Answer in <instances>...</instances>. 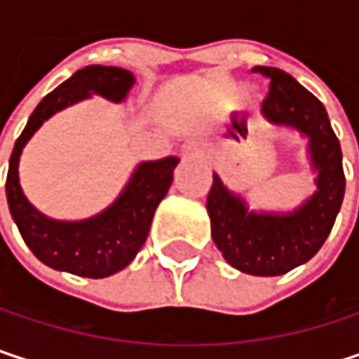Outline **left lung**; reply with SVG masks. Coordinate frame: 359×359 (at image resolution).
<instances>
[{"label": "left lung", "mask_w": 359, "mask_h": 359, "mask_svg": "<svg viewBox=\"0 0 359 359\" xmlns=\"http://www.w3.org/2000/svg\"><path fill=\"white\" fill-rule=\"evenodd\" d=\"M253 72L270 81L264 116L308 137L318 189L295 212H250L248 203L214 175L208 214L212 239L233 268L253 276H278L306 264L326 241L345 195L343 156L326 109L308 89L280 68L255 66Z\"/></svg>", "instance_id": "1"}]
</instances>
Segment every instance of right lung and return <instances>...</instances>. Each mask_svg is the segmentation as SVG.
<instances>
[{
  "label": "right lung",
  "mask_w": 359,
  "mask_h": 359,
  "mask_svg": "<svg viewBox=\"0 0 359 359\" xmlns=\"http://www.w3.org/2000/svg\"><path fill=\"white\" fill-rule=\"evenodd\" d=\"M133 85L135 76L124 68L93 64L76 70L68 81L41 100L22 135L16 139L6 179L10 214L29 250L49 268L87 278H104L126 268L135 259L137 251L143 248L156 208L172 184V172L179 158L170 156L156 162H143L135 168L130 180L109 208L93 218L79 222H64L43 216L29 203L20 189V154L47 118L91 97V93L118 104L126 97Z\"/></svg>",
  "instance_id": "add662e5"
}]
</instances>
